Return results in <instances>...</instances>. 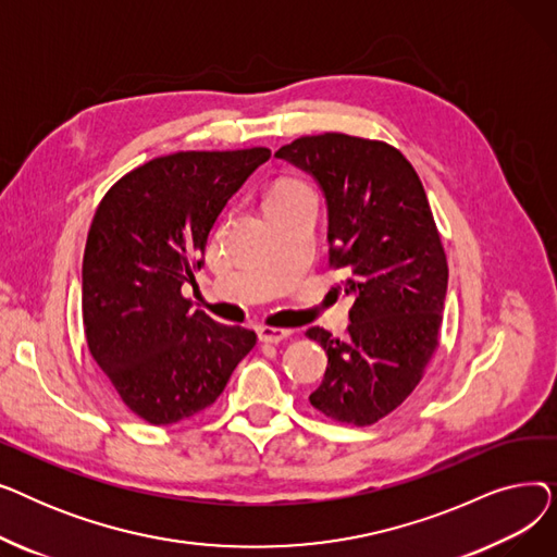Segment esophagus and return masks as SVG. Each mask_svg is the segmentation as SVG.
Segmentation results:
<instances>
[{"label": "esophagus", "mask_w": 557, "mask_h": 557, "mask_svg": "<svg viewBox=\"0 0 557 557\" xmlns=\"http://www.w3.org/2000/svg\"><path fill=\"white\" fill-rule=\"evenodd\" d=\"M257 334H259V341H263V343H282V341H286V338L290 336V330H280V327H267V325H261V327L257 330Z\"/></svg>", "instance_id": "34e87169"}]
</instances>
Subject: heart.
<instances>
[{"label": "heart", "mask_w": 557, "mask_h": 557, "mask_svg": "<svg viewBox=\"0 0 557 557\" xmlns=\"http://www.w3.org/2000/svg\"><path fill=\"white\" fill-rule=\"evenodd\" d=\"M302 202H315V194L305 181H298V178H282L267 194L269 214L290 210Z\"/></svg>", "instance_id": "heart-1"}]
</instances>
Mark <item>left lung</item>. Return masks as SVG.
Instances as JSON below:
<instances>
[{
	"label": "left lung",
	"instance_id": "obj_1",
	"mask_svg": "<svg viewBox=\"0 0 557 557\" xmlns=\"http://www.w3.org/2000/svg\"><path fill=\"white\" fill-rule=\"evenodd\" d=\"M275 158L323 191L330 263L355 300L347 338L307 330L327 355L309 401L336 422L374 424L420 384L443 325L449 271L424 187L393 146L343 133L300 137Z\"/></svg>",
	"mask_w": 557,
	"mask_h": 557
}]
</instances>
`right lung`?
Here are the masks:
<instances>
[{
	"mask_svg": "<svg viewBox=\"0 0 557 557\" xmlns=\"http://www.w3.org/2000/svg\"><path fill=\"white\" fill-rule=\"evenodd\" d=\"M269 149L183 151L126 173L103 196L83 255L90 355L135 416L156 426L212 406L257 343L191 311L183 286L210 232Z\"/></svg>",
	"mask_w": 557,
	"mask_h": 557,
	"instance_id": "add662e5",
	"label": "right lung"
}]
</instances>
